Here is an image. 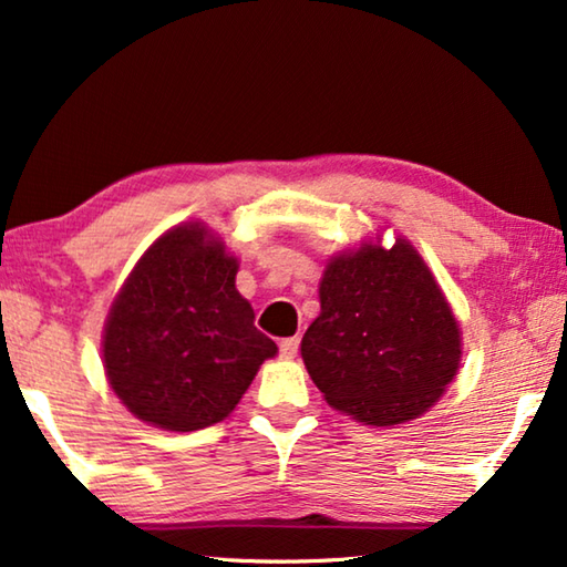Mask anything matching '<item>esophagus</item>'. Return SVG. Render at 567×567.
I'll list each match as a JSON object with an SVG mask.
<instances>
[{"instance_id":"obj_1","label":"esophagus","mask_w":567,"mask_h":567,"mask_svg":"<svg viewBox=\"0 0 567 567\" xmlns=\"http://www.w3.org/2000/svg\"><path fill=\"white\" fill-rule=\"evenodd\" d=\"M297 350H300V338H285L280 342V354H282V358H287V360H292L295 354H297Z\"/></svg>"}]
</instances>
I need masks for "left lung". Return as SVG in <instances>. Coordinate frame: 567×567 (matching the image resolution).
Wrapping results in <instances>:
<instances>
[{"instance_id":"obj_1","label":"left lung","mask_w":567,"mask_h":567,"mask_svg":"<svg viewBox=\"0 0 567 567\" xmlns=\"http://www.w3.org/2000/svg\"><path fill=\"white\" fill-rule=\"evenodd\" d=\"M460 354L453 307L408 239L364 243L324 267L302 360L334 410L375 427L415 420L453 382Z\"/></svg>"}]
</instances>
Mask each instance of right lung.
<instances>
[{"mask_svg": "<svg viewBox=\"0 0 567 567\" xmlns=\"http://www.w3.org/2000/svg\"><path fill=\"white\" fill-rule=\"evenodd\" d=\"M237 267L203 223L172 227L134 265L102 334L110 388L134 417L172 433L215 425L275 358Z\"/></svg>", "mask_w": 567, "mask_h": 567, "instance_id": "obj_1", "label": "right lung"}]
</instances>
